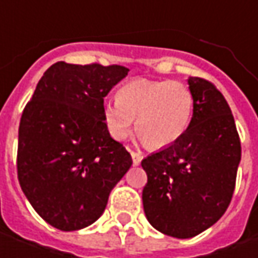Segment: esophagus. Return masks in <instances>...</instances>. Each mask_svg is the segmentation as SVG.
<instances>
[{"mask_svg":"<svg viewBox=\"0 0 258 258\" xmlns=\"http://www.w3.org/2000/svg\"><path fill=\"white\" fill-rule=\"evenodd\" d=\"M132 155V161H134V165H139L141 164V161H142V154H139V152H131Z\"/></svg>","mask_w":258,"mask_h":258,"instance_id":"34e87169","label":"esophagus"}]
</instances>
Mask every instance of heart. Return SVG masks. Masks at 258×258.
Returning <instances> with one entry per match:
<instances>
[{
    "mask_svg": "<svg viewBox=\"0 0 258 258\" xmlns=\"http://www.w3.org/2000/svg\"><path fill=\"white\" fill-rule=\"evenodd\" d=\"M194 110L189 87L175 80L134 79L117 92V100L104 102L102 113L107 132L124 141L134 131L151 149L173 145L188 129Z\"/></svg>",
    "mask_w": 258,
    "mask_h": 258,
    "instance_id": "heart-1",
    "label": "heart"
}]
</instances>
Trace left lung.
<instances>
[{
	"mask_svg": "<svg viewBox=\"0 0 258 258\" xmlns=\"http://www.w3.org/2000/svg\"><path fill=\"white\" fill-rule=\"evenodd\" d=\"M192 117L171 146L142 161L148 175L142 200L151 225L175 238H191L217 223L228 208L241 161L231 109L215 86L188 77Z\"/></svg>",
	"mask_w": 258,
	"mask_h": 258,
	"instance_id": "obj_1",
	"label": "left lung"
}]
</instances>
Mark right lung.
<instances>
[{
  "label": "right lung",
  "mask_w": 258,
  "mask_h": 258,
  "mask_svg": "<svg viewBox=\"0 0 258 258\" xmlns=\"http://www.w3.org/2000/svg\"><path fill=\"white\" fill-rule=\"evenodd\" d=\"M127 72L123 66L58 61L45 70L25 106L18 181L31 207L54 228L76 231L93 224L132 166L102 113L104 97Z\"/></svg>",
  "instance_id": "add662e5"
}]
</instances>
